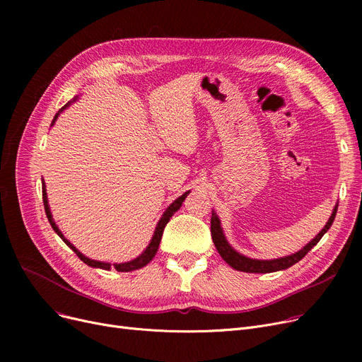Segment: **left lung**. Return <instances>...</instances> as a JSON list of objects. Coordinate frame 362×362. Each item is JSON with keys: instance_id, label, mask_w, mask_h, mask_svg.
Instances as JSON below:
<instances>
[{"instance_id": "1", "label": "left lung", "mask_w": 362, "mask_h": 362, "mask_svg": "<svg viewBox=\"0 0 362 362\" xmlns=\"http://www.w3.org/2000/svg\"><path fill=\"white\" fill-rule=\"evenodd\" d=\"M337 213V204L333 210V214L330 216L327 224L307 246L302 248L300 251H298L296 254H292L289 257H283V258H277V259H270V261H262V259H252L248 257H243L240 254H238L232 246L227 243L221 226H220V220L217 217V214L213 211L211 216V238L213 242L216 245V248L218 251V254L221 255V258L230 265L232 269L238 270V272H243V273H273V272H279V270H286L289 267H292L293 264H296L298 261H300L303 257H305L314 246L320 242V239L325 236V233L330 229V226L333 224V220L336 217Z\"/></svg>"}]
</instances>
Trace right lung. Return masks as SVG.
Here are the masks:
<instances>
[{"label":"right lung","mask_w":362,"mask_h":362,"mask_svg":"<svg viewBox=\"0 0 362 362\" xmlns=\"http://www.w3.org/2000/svg\"><path fill=\"white\" fill-rule=\"evenodd\" d=\"M70 105V103H67L64 107H62L60 108V111L55 114V117H54V120H52V123L57 120V117H59V114L64 110V108H67ZM187 194H189V191L187 192H185L182 197H179L173 204H171L167 210H165V213L163 214V217L160 218V221H158V224H157V229H156V232H154V236H152V239H151V243L148 245V248L138 257V258H135L133 261H129V262H123V264H114L112 267L116 269L117 272H133V270H138V269H142V267H145V265L156 257V254H157V251H158V246H160V242H161V236H163V232H164V227H165V224L170 221V217L173 216L179 208L182 206V202L185 201V198L187 197ZM42 201H44V206H45V214H47V217H48V221H49V224H51V227L54 229V232L59 235L63 240H64V243L69 246V248H71L73 251H74V254L78 255L85 264H88V265H90V267H98V269H103V270H110L111 269V264H108V262H101V261H95V259H89L88 257H85V255H82L78 250L74 248V246L63 236V233L59 230V227L55 226V223H54V220H52V216H51V211H49V206H48V198H47V192H45V183L42 182Z\"/></svg>","instance_id":"1"}]
</instances>
